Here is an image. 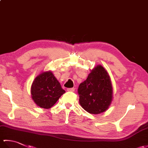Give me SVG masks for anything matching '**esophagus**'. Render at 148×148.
I'll list each match as a JSON object with an SVG mask.
<instances>
[{"instance_id": "34e87169", "label": "esophagus", "mask_w": 148, "mask_h": 148, "mask_svg": "<svg viewBox=\"0 0 148 148\" xmlns=\"http://www.w3.org/2000/svg\"><path fill=\"white\" fill-rule=\"evenodd\" d=\"M68 92H73L75 91V88H67V90Z\"/></svg>"}]
</instances>
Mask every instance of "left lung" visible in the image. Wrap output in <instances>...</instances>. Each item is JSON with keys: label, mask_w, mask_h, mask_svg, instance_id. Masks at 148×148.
Segmentation results:
<instances>
[{"label": "left lung", "mask_w": 148, "mask_h": 148, "mask_svg": "<svg viewBox=\"0 0 148 148\" xmlns=\"http://www.w3.org/2000/svg\"><path fill=\"white\" fill-rule=\"evenodd\" d=\"M77 92L80 105L86 111L95 114L106 111L112 99V87L108 72L102 65H97L79 84Z\"/></svg>", "instance_id": "obj_1"}]
</instances>
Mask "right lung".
<instances>
[{"mask_svg": "<svg viewBox=\"0 0 148 148\" xmlns=\"http://www.w3.org/2000/svg\"><path fill=\"white\" fill-rule=\"evenodd\" d=\"M31 96L36 104L49 109L58 101L65 91L51 71L43 72L37 76L31 86Z\"/></svg>", "mask_w": 148, "mask_h": 148, "instance_id": "right-lung-1", "label": "right lung"}]
</instances>
